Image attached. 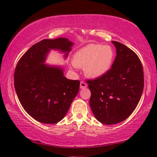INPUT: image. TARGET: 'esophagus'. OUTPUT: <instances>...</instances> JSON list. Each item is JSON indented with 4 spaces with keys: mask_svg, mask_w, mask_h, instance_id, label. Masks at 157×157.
Instances as JSON below:
<instances>
[{
    "mask_svg": "<svg viewBox=\"0 0 157 157\" xmlns=\"http://www.w3.org/2000/svg\"><path fill=\"white\" fill-rule=\"evenodd\" d=\"M86 87H87V84L85 83L84 82L82 81L80 82V89H85V88H86Z\"/></svg>",
    "mask_w": 157,
    "mask_h": 157,
    "instance_id": "1",
    "label": "esophagus"
}]
</instances>
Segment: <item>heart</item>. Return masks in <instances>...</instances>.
Returning a JSON list of instances; mask_svg holds the SVG:
<instances>
[{"mask_svg": "<svg viewBox=\"0 0 157 157\" xmlns=\"http://www.w3.org/2000/svg\"><path fill=\"white\" fill-rule=\"evenodd\" d=\"M114 51L108 45L91 44L78 50L73 57L77 68L84 69L88 78H99L110 70L114 60Z\"/></svg>", "mask_w": 157, "mask_h": 157, "instance_id": "heart-1", "label": "heart"}]
</instances>
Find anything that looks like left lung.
Returning a JSON list of instances; mask_svg holds the SVG:
<instances>
[{
	"mask_svg": "<svg viewBox=\"0 0 157 157\" xmlns=\"http://www.w3.org/2000/svg\"><path fill=\"white\" fill-rule=\"evenodd\" d=\"M116 57L108 72L87 80L91 91L90 107L101 123L114 124L127 119L139 104L144 87L142 63L133 50L111 41Z\"/></svg>",
	"mask_w": 157,
	"mask_h": 157,
	"instance_id": "8db88e82",
	"label": "left lung"
}]
</instances>
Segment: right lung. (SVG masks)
<instances>
[{
    "label": "right lung",
    "instance_id": "obj_1",
    "mask_svg": "<svg viewBox=\"0 0 157 157\" xmlns=\"http://www.w3.org/2000/svg\"><path fill=\"white\" fill-rule=\"evenodd\" d=\"M73 45L66 38L44 39L28 49L16 66L18 100L26 112L40 123L62 121L79 91V80L66 78L62 67L44 64L50 50L65 52L66 58Z\"/></svg>",
    "mask_w": 157,
    "mask_h": 157
}]
</instances>
